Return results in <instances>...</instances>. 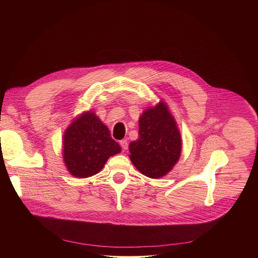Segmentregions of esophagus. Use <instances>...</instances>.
I'll list each match as a JSON object with an SVG mask.
<instances>
[{"instance_id": "esophagus-1", "label": "esophagus", "mask_w": 258, "mask_h": 258, "mask_svg": "<svg viewBox=\"0 0 258 258\" xmlns=\"http://www.w3.org/2000/svg\"><path fill=\"white\" fill-rule=\"evenodd\" d=\"M120 146L122 147L123 150H127L128 149V141L126 139H123L120 141Z\"/></svg>"}]
</instances>
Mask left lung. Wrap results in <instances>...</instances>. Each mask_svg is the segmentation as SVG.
Returning <instances> with one entry per match:
<instances>
[{
    "instance_id": "1",
    "label": "left lung",
    "mask_w": 258,
    "mask_h": 258,
    "mask_svg": "<svg viewBox=\"0 0 258 258\" xmlns=\"http://www.w3.org/2000/svg\"><path fill=\"white\" fill-rule=\"evenodd\" d=\"M129 158L137 170L152 179L166 176L178 163L182 138L167 103L160 100L139 118V138L129 144Z\"/></svg>"
}]
</instances>
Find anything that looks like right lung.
<instances>
[{
	"label": "right lung",
	"mask_w": 258,
	"mask_h": 258,
	"mask_svg": "<svg viewBox=\"0 0 258 258\" xmlns=\"http://www.w3.org/2000/svg\"><path fill=\"white\" fill-rule=\"evenodd\" d=\"M121 152L108 127L93 111L76 116L62 137V158L69 173L88 178L99 173L107 160Z\"/></svg>",
	"instance_id": "right-lung-1"
}]
</instances>
